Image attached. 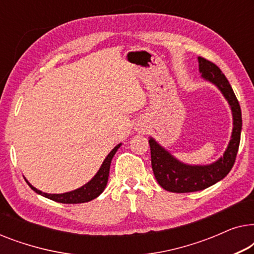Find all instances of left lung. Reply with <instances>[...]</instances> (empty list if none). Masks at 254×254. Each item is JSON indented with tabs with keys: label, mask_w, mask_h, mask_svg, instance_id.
I'll use <instances>...</instances> for the list:
<instances>
[{
	"label": "left lung",
	"mask_w": 254,
	"mask_h": 254,
	"mask_svg": "<svg viewBox=\"0 0 254 254\" xmlns=\"http://www.w3.org/2000/svg\"><path fill=\"white\" fill-rule=\"evenodd\" d=\"M199 71L204 81L220 90L230 106L232 113V133L223 156L206 165L186 164L162 147L154 137H149L151 166L157 183L169 192L190 193L202 190L224 178L235 164L242 131V111L230 83L221 69L213 62L197 58Z\"/></svg>",
	"instance_id": "left-lung-1"
}]
</instances>
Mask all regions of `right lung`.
I'll return each mask as SVG.
<instances>
[{"mask_svg": "<svg viewBox=\"0 0 254 254\" xmlns=\"http://www.w3.org/2000/svg\"><path fill=\"white\" fill-rule=\"evenodd\" d=\"M121 143L116 145L112 150L110 151V154L106 156V158L104 159L103 164L100 165V168L95 176L92 177L91 180H89L85 185L79 187V189H76L74 190H70V192H65L61 194H51V193H45L41 192L36 187L31 185V184L27 182V185H29L31 189H32L37 194H40L47 199L53 200L55 202L60 203H83V202H89L93 199H96L97 196H99L100 194L104 192L105 187L107 185V180H109V175H110V166L111 162H112L113 156L116 155L118 149L120 148Z\"/></svg>", "mask_w": 254, "mask_h": 254, "instance_id": "1", "label": "right lung"}]
</instances>
